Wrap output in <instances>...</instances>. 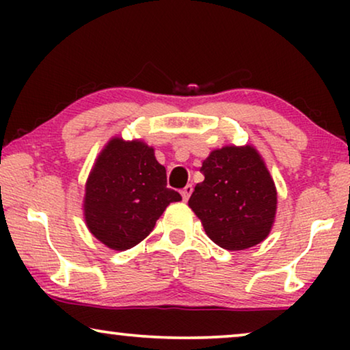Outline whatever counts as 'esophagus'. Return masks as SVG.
Masks as SVG:
<instances>
[{
    "mask_svg": "<svg viewBox=\"0 0 350 350\" xmlns=\"http://www.w3.org/2000/svg\"><path fill=\"white\" fill-rule=\"evenodd\" d=\"M191 193H193V185H186L183 189H181V198H183V200L186 202V200L189 199Z\"/></svg>",
    "mask_w": 350,
    "mask_h": 350,
    "instance_id": "34e87169",
    "label": "esophagus"
}]
</instances>
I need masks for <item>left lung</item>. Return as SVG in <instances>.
<instances>
[{
	"label": "left lung",
	"mask_w": 350,
	"mask_h": 350,
	"mask_svg": "<svg viewBox=\"0 0 350 350\" xmlns=\"http://www.w3.org/2000/svg\"><path fill=\"white\" fill-rule=\"evenodd\" d=\"M204 181L188 205L207 236L226 250L265 241L274 224L277 191L260 152L250 145L223 146L202 162Z\"/></svg>",
	"instance_id": "left-lung-1"
}]
</instances>
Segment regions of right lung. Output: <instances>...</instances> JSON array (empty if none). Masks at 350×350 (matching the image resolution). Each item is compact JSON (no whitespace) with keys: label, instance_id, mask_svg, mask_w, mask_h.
<instances>
[{"label":"right lung","instance_id":"1","mask_svg":"<svg viewBox=\"0 0 350 350\" xmlns=\"http://www.w3.org/2000/svg\"><path fill=\"white\" fill-rule=\"evenodd\" d=\"M178 200L181 196L167 188L165 167L151 146L114 137L85 183V224L107 247L129 250L152 231L167 205Z\"/></svg>","mask_w":350,"mask_h":350}]
</instances>
